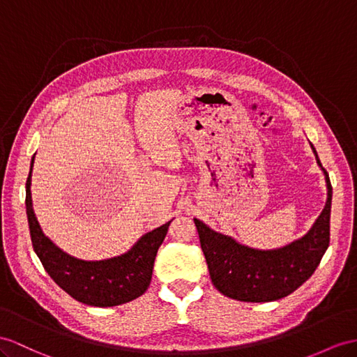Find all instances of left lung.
<instances>
[{
	"instance_id": "1",
	"label": "left lung",
	"mask_w": 357,
	"mask_h": 357,
	"mask_svg": "<svg viewBox=\"0 0 357 357\" xmlns=\"http://www.w3.org/2000/svg\"><path fill=\"white\" fill-rule=\"evenodd\" d=\"M310 148L324 173L327 200L321 214L301 238L279 249H253L195 218L209 276L223 296L252 303L279 300L303 285L318 267L331 241L332 185L312 143Z\"/></svg>"
}]
</instances>
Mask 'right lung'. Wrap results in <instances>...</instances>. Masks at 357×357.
I'll list each match as a JSON object with an SVG mask.
<instances>
[{"mask_svg":"<svg viewBox=\"0 0 357 357\" xmlns=\"http://www.w3.org/2000/svg\"><path fill=\"white\" fill-rule=\"evenodd\" d=\"M33 164L34 157L25 184L26 218L33 249L51 279L72 298L89 306L109 307L140 297L149 287L155 257L166 238L172 220L144 234L121 257L102 261H84L70 257L43 234L36 218L30 190Z\"/></svg>","mask_w":357,"mask_h":357,"instance_id":"obj_1","label":"right lung"}]
</instances>
